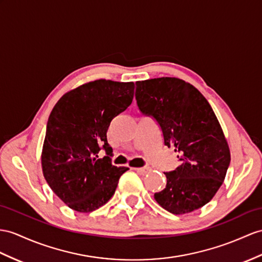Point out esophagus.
<instances>
[{
  "label": "esophagus",
  "instance_id": "esophagus-1",
  "mask_svg": "<svg viewBox=\"0 0 262 262\" xmlns=\"http://www.w3.org/2000/svg\"><path fill=\"white\" fill-rule=\"evenodd\" d=\"M151 169L149 168V167H143V168H136V171L138 172V173H140V174H145V173H148V172L150 171Z\"/></svg>",
  "mask_w": 262,
  "mask_h": 262
}]
</instances>
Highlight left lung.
<instances>
[{"label": "left lung", "instance_id": "1", "mask_svg": "<svg viewBox=\"0 0 262 262\" xmlns=\"http://www.w3.org/2000/svg\"><path fill=\"white\" fill-rule=\"evenodd\" d=\"M136 85L140 112L157 121L164 145L173 146L181 162L164 172L167 186L155 199L173 214L194 211L212 199L230 164L219 121L207 99L180 79L158 78Z\"/></svg>", "mask_w": 262, "mask_h": 262}]
</instances>
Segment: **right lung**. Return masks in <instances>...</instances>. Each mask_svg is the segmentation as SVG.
Returning a JSON list of instances; mask_svg holds the SVG:
<instances>
[{"label":"right lung","mask_w":262,"mask_h":262,"mask_svg":"<svg viewBox=\"0 0 262 262\" xmlns=\"http://www.w3.org/2000/svg\"><path fill=\"white\" fill-rule=\"evenodd\" d=\"M133 82L97 80L66 93L51 112L42 150V170L53 192L78 212H91L111 199L129 168L111 162L106 132L126 110ZM106 156L100 159L98 152Z\"/></svg>","instance_id":"1"}]
</instances>
